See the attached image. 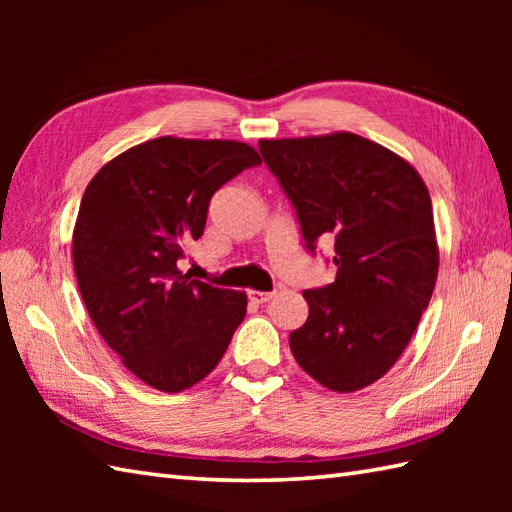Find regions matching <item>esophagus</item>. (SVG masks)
I'll return each mask as SVG.
<instances>
[{
  "instance_id": "esophagus-1",
  "label": "esophagus",
  "mask_w": 512,
  "mask_h": 512,
  "mask_svg": "<svg viewBox=\"0 0 512 512\" xmlns=\"http://www.w3.org/2000/svg\"><path fill=\"white\" fill-rule=\"evenodd\" d=\"M275 297V292H262V290H248V299L253 303H266Z\"/></svg>"
}]
</instances>
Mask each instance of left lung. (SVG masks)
<instances>
[{"label":"left lung","mask_w":512,"mask_h":512,"mask_svg":"<svg viewBox=\"0 0 512 512\" xmlns=\"http://www.w3.org/2000/svg\"><path fill=\"white\" fill-rule=\"evenodd\" d=\"M259 151L306 246L334 239L336 279L303 292L310 312L290 332L292 356L339 394L372 385L405 352L436 288L427 184L405 158L350 132L259 140Z\"/></svg>","instance_id":"left-lung-1"}]
</instances>
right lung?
Masks as SVG:
<instances>
[{"label": "right lung", "instance_id": "add662e5", "mask_svg": "<svg viewBox=\"0 0 512 512\" xmlns=\"http://www.w3.org/2000/svg\"><path fill=\"white\" fill-rule=\"evenodd\" d=\"M257 151L237 140L160 136L90 180L72 233L74 275L103 341L149 387L178 394L220 363L246 295L178 270L204 233L213 193Z\"/></svg>", "mask_w": 512, "mask_h": 512}]
</instances>
